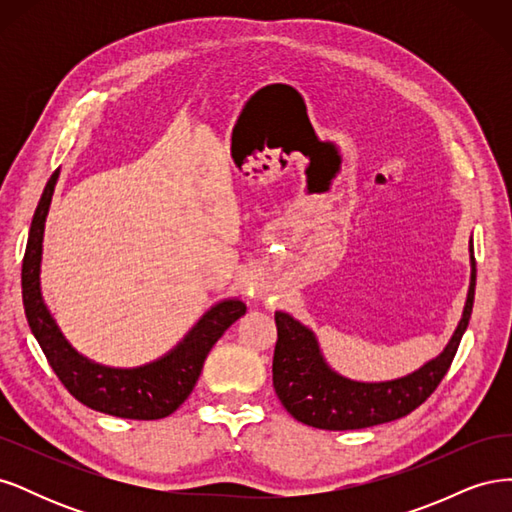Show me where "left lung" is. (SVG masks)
<instances>
[{
    "mask_svg": "<svg viewBox=\"0 0 512 512\" xmlns=\"http://www.w3.org/2000/svg\"><path fill=\"white\" fill-rule=\"evenodd\" d=\"M470 290L463 316L451 342L421 369L386 382H356L339 376L320 352L314 331L290 314L275 312L277 344L273 354V386L282 406L297 421L329 431L363 429L397 421L410 414L438 389L468 329L476 288V260L470 241Z\"/></svg>",
    "mask_w": 512,
    "mask_h": 512,
    "instance_id": "1",
    "label": "left lung"
}]
</instances>
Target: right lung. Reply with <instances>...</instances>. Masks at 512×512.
Segmentation results:
<instances>
[{
  "mask_svg": "<svg viewBox=\"0 0 512 512\" xmlns=\"http://www.w3.org/2000/svg\"><path fill=\"white\" fill-rule=\"evenodd\" d=\"M57 177L59 168L42 192L25 247L21 286L29 329L38 339L46 361L61 384L83 406L119 418H134V421H156V418L173 414L192 393L213 344L232 322L245 314V303L226 299L213 305L173 350L153 363L121 369L89 361L87 356L76 352L59 331L40 290L44 222Z\"/></svg>",
  "mask_w": 512,
  "mask_h": 512,
  "instance_id": "add662e5",
  "label": "right lung"
}]
</instances>
